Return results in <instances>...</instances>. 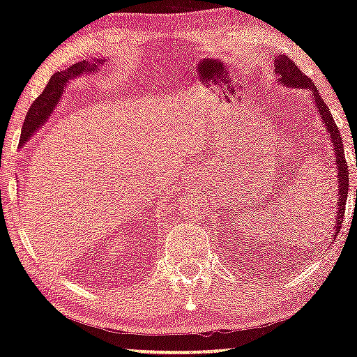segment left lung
<instances>
[{
  "label": "left lung",
  "mask_w": 357,
  "mask_h": 357,
  "mask_svg": "<svg viewBox=\"0 0 357 357\" xmlns=\"http://www.w3.org/2000/svg\"><path fill=\"white\" fill-rule=\"evenodd\" d=\"M273 64H275V74L276 81L281 82V84L286 87H301V89H310L314 94V104L318 107L319 116L323 119L324 126H326V130L331 137L333 142V152L336 155V172H337V193H340V200H337V217L334 220V236H337V233L341 230L342 225V217H344L346 212V200H347V190H349V172H347V164L344 158V145H342V139L340 130H337L336 122L329 112L326 102H324L323 98L319 96L318 87L314 86V82L311 81L310 77L305 76L301 73V69L298 68L294 61L289 59L288 56H276L273 57ZM357 193V192H356Z\"/></svg>",
  "instance_id": "1"
}]
</instances>
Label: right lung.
<instances>
[{"label": "right lung", "mask_w": 357, "mask_h": 357, "mask_svg": "<svg viewBox=\"0 0 357 357\" xmlns=\"http://www.w3.org/2000/svg\"><path fill=\"white\" fill-rule=\"evenodd\" d=\"M102 64V63H100ZM96 64L87 63V61H81V63H76L69 66L66 71L52 74L50 82H47L46 89L43 91V94L31 104L28 114H26L23 129H21V139L20 144L23 145L26 140H28L31 135L36 132L39 127H41L46 119L51 116V112L54 111L57 102H59L61 96H63V91L66 84H68L71 79H76L77 76L84 73H94Z\"/></svg>", "instance_id": "add662e5"}]
</instances>
